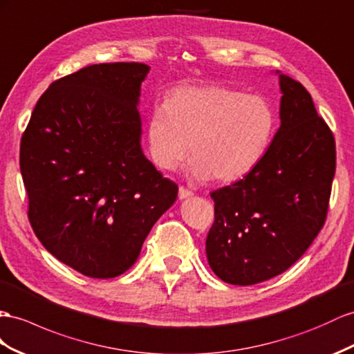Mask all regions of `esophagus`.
Here are the masks:
<instances>
[{
    "mask_svg": "<svg viewBox=\"0 0 354 354\" xmlns=\"http://www.w3.org/2000/svg\"><path fill=\"white\" fill-rule=\"evenodd\" d=\"M179 198L180 201H184V198H189V197H193V193L189 192V189H187V188H184V187H179Z\"/></svg>",
    "mask_w": 354,
    "mask_h": 354,
    "instance_id": "34e87169",
    "label": "esophagus"
}]
</instances>
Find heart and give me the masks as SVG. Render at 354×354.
<instances>
[{"mask_svg":"<svg viewBox=\"0 0 354 354\" xmlns=\"http://www.w3.org/2000/svg\"><path fill=\"white\" fill-rule=\"evenodd\" d=\"M277 131L270 100L221 85H185L166 106L152 109L147 125L149 156L158 169L176 170L188 152L197 183L229 184L263 160Z\"/></svg>","mask_w":354,"mask_h":354,"instance_id":"obj_1","label":"heart"}]
</instances>
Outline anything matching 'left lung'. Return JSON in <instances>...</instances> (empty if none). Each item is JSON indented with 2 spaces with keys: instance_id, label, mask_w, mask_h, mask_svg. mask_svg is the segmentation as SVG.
Instances as JSON below:
<instances>
[{
  "instance_id": "obj_1",
  "label": "left lung",
  "mask_w": 354,
  "mask_h": 354,
  "mask_svg": "<svg viewBox=\"0 0 354 354\" xmlns=\"http://www.w3.org/2000/svg\"><path fill=\"white\" fill-rule=\"evenodd\" d=\"M279 79V129L257 167L211 193L207 263L224 283L251 286L283 274L323 227L335 175V139L310 93Z\"/></svg>"
}]
</instances>
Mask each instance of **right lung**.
<instances>
[{
  "instance_id": "right-lung-1",
  "label": "right lung",
  "mask_w": 354,
  "mask_h": 354,
  "mask_svg": "<svg viewBox=\"0 0 354 354\" xmlns=\"http://www.w3.org/2000/svg\"><path fill=\"white\" fill-rule=\"evenodd\" d=\"M149 70L112 62L57 80L22 136L32 230L53 257L91 278L131 268L178 196L142 149L140 86Z\"/></svg>"
}]
</instances>
